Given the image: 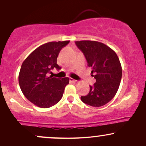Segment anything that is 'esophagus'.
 <instances>
[{
    "label": "esophagus",
    "mask_w": 146,
    "mask_h": 146,
    "mask_svg": "<svg viewBox=\"0 0 146 146\" xmlns=\"http://www.w3.org/2000/svg\"><path fill=\"white\" fill-rule=\"evenodd\" d=\"M69 81H70V82H73V83H76L77 82V80H74V79H73L71 78H69Z\"/></svg>",
    "instance_id": "34e87169"
}]
</instances>
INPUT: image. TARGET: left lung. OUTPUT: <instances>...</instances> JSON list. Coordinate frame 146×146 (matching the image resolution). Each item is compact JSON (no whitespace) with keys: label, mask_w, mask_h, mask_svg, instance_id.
Listing matches in <instances>:
<instances>
[{"label":"left lung","mask_w":146,"mask_h":146,"mask_svg":"<svg viewBox=\"0 0 146 146\" xmlns=\"http://www.w3.org/2000/svg\"><path fill=\"white\" fill-rule=\"evenodd\" d=\"M75 44L82 51L96 80L94 85L90 86L89 93L82 96L81 100L94 107L106 104L116 95L121 82L122 69L118 56L111 48L100 42L81 40Z\"/></svg>","instance_id":"1"}]
</instances>
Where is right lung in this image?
I'll return each mask as SVG.
<instances>
[{"label":"right lung","mask_w":146,"mask_h":146,"mask_svg":"<svg viewBox=\"0 0 146 146\" xmlns=\"http://www.w3.org/2000/svg\"><path fill=\"white\" fill-rule=\"evenodd\" d=\"M69 40L50 42L38 46L24 60L20 70L18 82L25 98L42 108L55 105L61 100L69 78H53L48 73L56 68L60 50Z\"/></svg>","instance_id":"right-lung-1"}]
</instances>
